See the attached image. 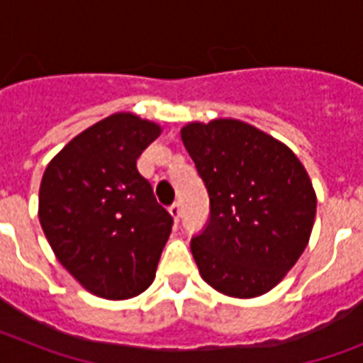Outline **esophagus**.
Here are the masks:
<instances>
[{
  "label": "esophagus",
  "instance_id": "1",
  "mask_svg": "<svg viewBox=\"0 0 363 363\" xmlns=\"http://www.w3.org/2000/svg\"><path fill=\"white\" fill-rule=\"evenodd\" d=\"M169 215L173 216V220L179 222V218H181V203H173L169 207Z\"/></svg>",
  "mask_w": 363,
  "mask_h": 363
}]
</instances>
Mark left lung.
Listing matches in <instances>:
<instances>
[{"instance_id":"8db88e82","label":"left lung","mask_w":363,"mask_h":363,"mask_svg":"<svg viewBox=\"0 0 363 363\" xmlns=\"http://www.w3.org/2000/svg\"><path fill=\"white\" fill-rule=\"evenodd\" d=\"M181 137L209 194L190 248L207 284L232 298L269 292L307 247L316 196L298 156L232 118L192 122Z\"/></svg>"}]
</instances>
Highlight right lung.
<instances>
[{"mask_svg":"<svg viewBox=\"0 0 363 363\" xmlns=\"http://www.w3.org/2000/svg\"><path fill=\"white\" fill-rule=\"evenodd\" d=\"M160 131L131 113L111 115L71 139L43 175V232L60 264L99 298H133L156 275L173 218L137 158Z\"/></svg>","mask_w":363,"mask_h":363,"instance_id":"1","label":"right lung"}]
</instances>
